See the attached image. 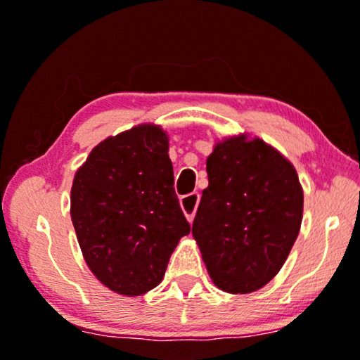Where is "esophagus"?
I'll use <instances>...</instances> for the list:
<instances>
[{
    "instance_id": "34e87169",
    "label": "esophagus",
    "mask_w": 360,
    "mask_h": 360,
    "mask_svg": "<svg viewBox=\"0 0 360 360\" xmlns=\"http://www.w3.org/2000/svg\"><path fill=\"white\" fill-rule=\"evenodd\" d=\"M198 203H200V193H196V191H193V193L184 196V198L180 200L181 210L185 211L186 219H188L190 223H191V221H193V218H195V213H196V208H198Z\"/></svg>"
}]
</instances>
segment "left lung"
<instances>
[{"label":"left lung","mask_w":360,"mask_h":360,"mask_svg":"<svg viewBox=\"0 0 360 360\" xmlns=\"http://www.w3.org/2000/svg\"><path fill=\"white\" fill-rule=\"evenodd\" d=\"M208 188L193 238L214 285L250 293L267 285L298 238L303 190L297 170L260 139L229 137L206 160Z\"/></svg>","instance_id":"obj_1"}]
</instances>
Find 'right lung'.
Returning a JSON list of instances; mask_svg holds the SVG:
<instances>
[{
	"mask_svg": "<svg viewBox=\"0 0 360 360\" xmlns=\"http://www.w3.org/2000/svg\"><path fill=\"white\" fill-rule=\"evenodd\" d=\"M70 214L83 257L112 292L155 288L190 223L174 188L169 139L142 124L108 137L75 174Z\"/></svg>",
	"mask_w": 360,
	"mask_h": 360,
	"instance_id": "obj_1",
	"label": "right lung"
}]
</instances>
